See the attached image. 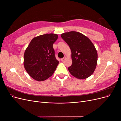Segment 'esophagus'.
<instances>
[{
    "label": "esophagus",
    "instance_id": "1",
    "mask_svg": "<svg viewBox=\"0 0 121 121\" xmlns=\"http://www.w3.org/2000/svg\"><path fill=\"white\" fill-rule=\"evenodd\" d=\"M65 58H66V57H65V56L64 57H63V58H61V60L62 61H64V60L65 59Z\"/></svg>",
    "mask_w": 121,
    "mask_h": 121
}]
</instances>
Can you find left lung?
Instances as JSON below:
<instances>
[{
    "instance_id": "1",
    "label": "left lung",
    "mask_w": 121,
    "mask_h": 121,
    "mask_svg": "<svg viewBox=\"0 0 121 121\" xmlns=\"http://www.w3.org/2000/svg\"><path fill=\"white\" fill-rule=\"evenodd\" d=\"M71 50L72 64L68 68L70 74L79 79H85L93 74L97 63V52L91 40L78 32L61 34Z\"/></svg>"
}]
</instances>
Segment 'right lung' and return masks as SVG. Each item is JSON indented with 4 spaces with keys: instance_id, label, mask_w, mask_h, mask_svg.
<instances>
[{
    "instance_id": "add662e5",
    "label": "right lung",
    "mask_w": 121,
    "mask_h": 121,
    "mask_svg": "<svg viewBox=\"0 0 121 121\" xmlns=\"http://www.w3.org/2000/svg\"><path fill=\"white\" fill-rule=\"evenodd\" d=\"M56 34H45L33 39L24 55V65L31 77L38 81H44L52 76L59 63L55 57L53 43Z\"/></svg>"
}]
</instances>
